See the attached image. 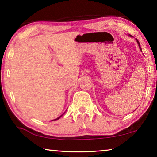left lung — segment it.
<instances>
[{
	"label": "left lung",
	"instance_id": "left-lung-1",
	"mask_svg": "<svg viewBox=\"0 0 157 157\" xmlns=\"http://www.w3.org/2000/svg\"><path fill=\"white\" fill-rule=\"evenodd\" d=\"M136 41H137V43H138V44H139V48H140V49H141V47H140V44H139V42L138 41V40H136Z\"/></svg>",
	"mask_w": 157,
	"mask_h": 157
}]
</instances>
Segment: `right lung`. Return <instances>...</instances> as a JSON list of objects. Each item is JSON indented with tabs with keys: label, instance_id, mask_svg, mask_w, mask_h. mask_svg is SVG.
<instances>
[{
	"label": "right lung",
	"instance_id": "right-lung-1",
	"mask_svg": "<svg viewBox=\"0 0 157 157\" xmlns=\"http://www.w3.org/2000/svg\"><path fill=\"white\" fill-rule=\"evenodd\" d=\"M61 116H62V115H61ZM61 116H60V117H61ZM60 117H59V118H57V119H59V118H60ZM56 119H55V120H56Z\"/></svg>",
	"mask_w": 157,
	"mask_h": 157
}]
</instances>
